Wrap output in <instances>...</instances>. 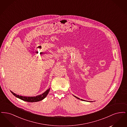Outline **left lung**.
Returning a JSON list of instances; mask_svg holds the SVG:
<instances>
[{
	"label": "left lung",
	"instance_id": "obj_1",
	"mask_svg": "<svg viewBox=\"0 0 127 127\" xmlns=\"http://www.w3.org/2000/svg\"><path fill=\"white\" fill-rule=\"evenodd\" d=\"M74 96V97H76V98H78V99H79V97H76V96ZM81 100H84V101H85L84 100H83V99H81ZM91 102H92V101H91Z\"/></svg>",
	"mask_w": 127,
	"mask_h": 127
}]
</instances>
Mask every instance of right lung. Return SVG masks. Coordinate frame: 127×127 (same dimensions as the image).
Returning a JSON list of instances; mask_svg holds the SVG:
<instances>
[{"label": "right lung", "instance_id": "1", "mask_svg": "<svg viewBox=\"0 0 127 127\" xmlns=\"http://www.w3.org/2000/svg\"><path fill=\"white\" fill-rule=\"evenodd\" d=\"M49 91H50V89H48V90H47L42 94L36 96V97H25V96H19L18 95L14 93L11 91H10L13 94V95H14L15 97H18V98H19L22 100L27 101V102H34L39 101L40 100H43L44 98H45L47 96V95L48 94Z\"/></svg>", "mask_w": 127, "mask_h": 127}]
</instances>
